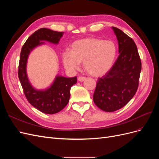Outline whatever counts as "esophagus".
Segmentation results:
<instances>
[{
	"mask_svg": "<svg viewBox=\"0 0 159 159\" xmlns=\"http://www.w3.org/2000/svg\"><path fill=\"white\" fill-rule=\"evenodd\" d=\"M78 80L80 81H83L85 80V77H83V76H79L78 78Z\"/></svg>",
	"mask_w": 159,
	"mask_h": 159,
	"instance_id": "obj_1",
	"label": "esophagus"
}]
</instances>
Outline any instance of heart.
Masks as SVG:
<instances>
[{
  "label": "heart",
  "mask_w": 159,
  "mask_h": 159,
  "mask_svg": "<svg viewBox=\"0 0 159 159\" xmlns=\"http://www.w3.org/2000/svg\"><path fill=\"white\" fill-rule=\"evenodd\" d=\"M117 52L111 40L88 38L75 42L71 52L64 53L62 58L65 68L71 71L78 70L84 62L85 70L92 76H102L113 66Z\"/></svg>",
  "instance_id": "obj_1"
}]
</instances>
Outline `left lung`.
Returning a JSON list of instances; mask_svg holds the SVG:
<instances>
[{
    "mask_svg": "<svg viewBox=\"0 0 159 159\" xmlns=\"http://www.w3.org/2000/svg\"><path fill=\"white\" fill-rule=\"evenodd\" d=\"M112 28L118 40L119 55L111 70L98 78L93 97L95 104L106 112L122 108L133 98L141 71V60L134 40L119 28Z\"/></svg>",
    "mask_w": 159,
    "mask_h": 159,
    "instance_id": "obj_1",
    "label": "left lung"
}]
</instances>
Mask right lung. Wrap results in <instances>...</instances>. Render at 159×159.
I'll use <instances>...</instances> for the list:
<instances>
[{"label":"right lung","mask_w":159,"mask_h":159,"mask_svg":"<svg viewBox=\"0 0 159 159\" xmlns=\"http://www.w3.org/2000/svg\"><path fill=\"white\" fill-rule=\"evenodd\" d=\"M64 32H57L42 28L34 32L23 45L19 60L18 75L27 100L33 107L46 114H54L63 109L68 103L70 89L77 83V77L57 76L54 84L45 91L34 89L28 80L26 66L28 56L34 48L43 44L42 40L57 44Z\"/></svg>","instance_id":"obj_1"}]
</instances>
